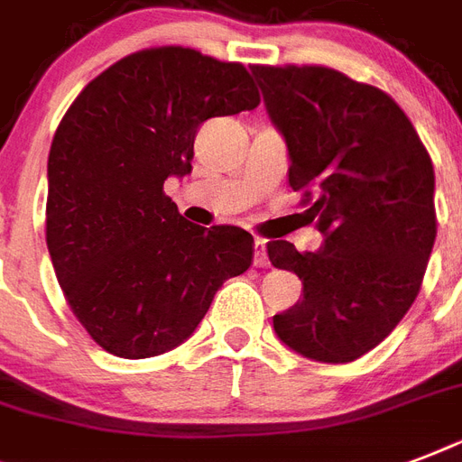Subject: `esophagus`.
<instances>
[{"label": "esophagus", "mask_w": 462, "mask_h": 462, "mask_svg": "<svg viewBox=\"0 0 462 462\" xmlns=\"http://www.w3.org/2000/svg\"><path fill=\"white\" fill-rule=\"evenodd\" d=\"M254 266H259V268L271 266V261H268V254H266V242H263V239H254Z\"/></svg>", "instance_id": "34e87169"}]
</instances>
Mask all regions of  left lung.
I'll list each match as a JSON object with an SVG mask.
<instances>
[{
    "label": "left lung",
    "mask_w": 462,
    "mask_h": 462,
    "mask_svg": "<svg viewBox=\"0 0 462 462\" xmlns=\"http://www.w3.org/2000/svg\"><path fill=\"white\" fill-rule=\"evenodd\" d=\"M266 112L323 235L319 252L268 242L302 297L273 316L302 357L343 365L374 350L408 314L437 239L434 167L405 112L383 90L328 67H252Z\"/></svg>",
    "instance_id": "obj_1"
}]
</instances>
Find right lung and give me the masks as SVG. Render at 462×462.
<instances>
[{
	"instance_id": "add662e5",
	"label": "right lung",
	"mask_w": 462,
	"mask_h": 462,
	"mask_svg": "<svg viewBox=\"0 0 462 462\" xmlns=\"http://www.w3.org/2000/svg\"><path fill=\"white\" fill-rule=\"evenodd\" d=\"M261 103L249 71L189 47L134 52L81 90L47 158V249L69 307L103 350L155 357L181 345L254 237L181 217L167 177L191 172L210 117Z\"/></svg>"
}]
</instances>
